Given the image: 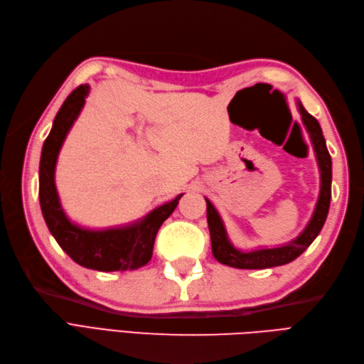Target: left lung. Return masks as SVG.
Listing matches in <instances>:
<instances>
[{
    "label": "left lung",
    "mask_w": 364,
    "mask_h": 364,
    "mask_svg": "<svg viewBox=\"0 0 364 364\" xmlns=\"http://www.w3.org/2000/svg\"><path fill=\"white\" fill-rule=\"evenodd\" d=\"M297 109H299L302 123L308 132V135H310L311 144L316 153V159L318 164V171H321V193H318V200L316 203V209L311 220L308 222L301 235L291 240L290 243H285L277 247H261L257 250L243 252L230 243L222 217L217 213L214 205L208 199H205L213 255L218 262L235 269H269L284 266V264L291 262L293 259L299 257L302 252H305L306 247L313 243L318 232L322 230L329 211V202H331V156H329V151L326 149V142L318 121L305 111V107L302 106L301 102H297Z\"/></svg>",
    "instance_id": "8db88e82"
}]
</instances>
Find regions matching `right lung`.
Wrapping results in <instances>:
<instances>
[{
  "label": "right lung",
  "instance_id": "add662e5",
  "mask_svg": "<svg viewBox=\"0 0 364 364\" xmlns=\"http://www.w3.org/2000/svg\"><path fill=\"white\" fill-rule=\"evenodd\" d=\"M87 94H90V85H80L68 95L54 118L50 135L42 146L39 164V202L42 215L62 250L67 252L71 259L82 267L100 272L135 270L150 261L158 230L171 215L183 194L158 206L144 218L127 226L94 230L71 222L60 205L54 171L63 141L79 117Z\"/></svg>",
  "mask_w": 364,
  "mask_h": 364
}]
</instances>
